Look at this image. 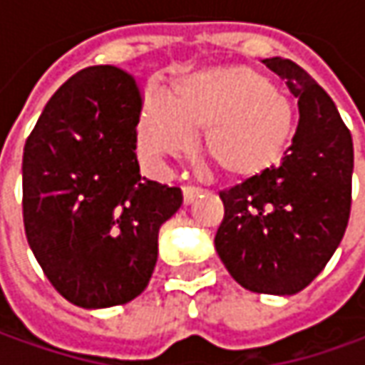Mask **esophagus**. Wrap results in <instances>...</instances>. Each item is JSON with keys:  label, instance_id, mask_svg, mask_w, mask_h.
<instances>
[{"label": "esophagus", "instance_id": "34e87169", "mask_svg": "<svg viewBox=\"0 0 365 365\" xmlns=\"http://www.w3.org/2000/svg\"><path fill=\"white\" fill-rule=\"evenodd\" d=\"M200 194H202V187H197V185H183V204H192Z\"/></svg>", "mask_w": 365, "mask_h": 365}]
</instances>
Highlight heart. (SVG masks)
I'll use <instances>...</instances> for the list:
<instances>
[{
	"mask_svg": "<svg viewBox=\"0 0 365 365\" xmlns=\"http://www.w3.org/2000/svg\"><path fill=\"white\" fill-rule=\"evenodd\" d=\"M295 127L291 103L246 66H216L171 82L170 101L149 95L139 147L151 161L192 149L204 131V153L226 178H255L283 155Z\"/></svg>",
	"mask_w": 365,
	"mask_h": 365,
	"instance_id": "heart-1",
	"label": "heart"
}]
</instances>
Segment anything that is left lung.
I'll return each instance as SVG.
<instances>
[{"label": "left lung", "instance_id": "left-lung-1", "mask_svg": "<svg viewBox=\"0 0 365 365\" xmlns=\"http://www.w3.org/2000/svg\"><path fill=\"white\" fill-rule=\"evenodd\" d=\"M299 98V125L279 165L220 192L214 245L252 293L295 295L333 257L351 210L354 143L329 95L287 58L262 60Z\"/></svg>", "mask_w": 365, "mask_h": 365}]
</instances>
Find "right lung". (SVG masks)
<instances>
[{
  "label": "right lung",
  "mask_w": 365,
  "mask_h": 365,
  "mask_svg": "<svg viewBox=\"0 0 365 365\" xmlns=\"http://www.w3.org/2000/svg\"><path fill=\"white\" fill-rule=\"evenodd\" d=\"M143 98L135 76L91 66L64 82L24 147V228L48 281L84 309L141 295L158 234L182 190L145 180L137 161Z\"/></svg>",
  "instance_id": "add662e5"
}]
</instances>
